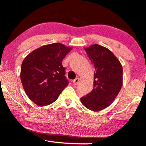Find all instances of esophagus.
Masks as SVG:
<instances>
[{
    "label": "esophagus",
    "mask_w": 146,
    "mask_h": 146,
    "mask_svg": "<svg viewBox=\"0 0 146 146\" xmlns=\"http://www.w3.org/2000/svg\"><path fill=\"white\" fill-rule=\"evenodd\" d=\"M79 82H80V78H75L74 80H73V84H74L75 85H76V84H78Z\"/></svg>",
    "instance_id": "34e87169"
}]
</instances>
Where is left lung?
Wrapping results in <instances>:
<instances>
[{"mask_svg": "<svg viewBox=\"0 0 146 146\" xmlns=\"http://www.w3.org/2000/svg\"><path fill=\"white\" fill-rule=\"evenodd\" d=\"M84 50L95 72L93 90L80 100L86 108L98 112L109 106L119 93L123 84V68L113 52L104 46L95 44Z\"/></svg>", "mask_w": 146, "mask_h": 146, "instance_id": "left-lung-1", "label": "left lung"}]
</instances>
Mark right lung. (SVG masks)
Returning <instances> with one entry per match:
<instances>
[{
	"instance_id": "add662e5",
	"label": "right lung",
	"mask_w": 146,
	"mask_h": 146,
	"mask_svg": "<svg viewBox=\"0 0 146 146\" xmlns=\"http://www.w3.org/2000/svg\"><path fill=\"white\" fill-rule=\"evenodd\" d=\"M72 48L53 43L25 57L21 65V82L28 98L36 104L44 106L53 103L68 86L62 60Z\"/></svg>"
}]
</instances>
